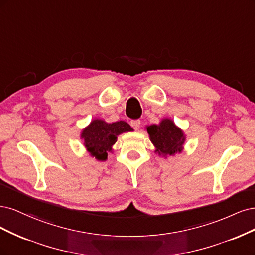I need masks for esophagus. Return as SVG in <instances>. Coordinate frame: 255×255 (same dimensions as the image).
I'll list each match as a JSON object with an SVG mask.
<instances>
[{"mask_svg":"<svg viewBox=\"0 0 255 255\" xmlns=\"http://www.w3.org/2000/svg\"><path fill=\"white\" fill-rule=\"evenodd\" d=\"M130 125L133 127L134 130H138L139 126H141V121H139V120H133V121H131V122H130Z\"/></svg>","mask_w":255,"mask_h":255,"instance_id":"esophagus-1","label":"esophagus"}]
</instances>
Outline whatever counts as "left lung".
<instances>
[{
	"label": "left lung",
	"instance_id": "8db88e82",
	"mask_svg": "<svg viewBox=\"0 0 255 255\" xmlns=\"http://www.w3.org/2000/svg\"><path fill=\"white\" fill-rule=\"evenodd\" d=\"M146 129L155 148V153L166 158L167 155H175L183 150L185 142L184 132L172 120L163 119L160 124L149 125Z\"/></svg>",
	"mask_w": 255,
	"mask_h": 255
}]
</instances>
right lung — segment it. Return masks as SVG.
I'll return each instance as SVG.
<instances>
[{"mask_svg":"<svg viewBox=\"0 0 255 255\" xmlns=\"http://www.w3.org/2000/svg\"><path fill=\"white\" fill-rule=\"evenodd\" d=\"M132 130L124 121L107 123L101 119H94L81 131L80 138L91 157L97 161H106L108 152L112 151V146L118 141V136Z\"/></svg>","mask_w":255,"mask_h":255,"instance_id":"obj_1","label":"right lung"}]
</instances>
